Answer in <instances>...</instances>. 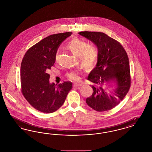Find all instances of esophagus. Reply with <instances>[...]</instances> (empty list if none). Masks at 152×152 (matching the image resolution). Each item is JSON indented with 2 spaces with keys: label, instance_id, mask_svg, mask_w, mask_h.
Here are the masks:
<instances>
[{
  "label": "esophagus",
  "instance_id": "34e87169",
  "mask_svg": "<svg viewBox=\"0 0 152 152\" xmlns=\"http://www.w3.org/2000/svg\"><path fill=\"white\" fill-rule=\"evenodd\" d=\"M81 86H82V84L80 83H75L73 85V87H81Z\"/></svg>",
  "mask_w": 152,
  "mask_h": 152
}]
</instances>
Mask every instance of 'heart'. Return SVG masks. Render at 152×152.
Here are the masks:
<instances>
[{
	"label": "heart",
	"mask_w": 152,
	"mask_h": 152,
	"mask_svg": "<svg viewBox=\"0 0 152 152\" xmlns=\"http://www.w3.org/2000/svg\"><path fill=\"white\" fill-rule=\"evenodd\" d=\"M65 48L76 57H79L80 63L85 67L94 65L99 55L98 48L94 44H88L86 41L78 37L73 38L65 45ZM68 78L73 81L80 79L77 72L69 73Z\"/></svg>",
	"instance_id": "b5f03b06"
}]
</instances>
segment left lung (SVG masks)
<instances>
[{
    "instance_id": "1",
    "label": "left lung",
    "mask_w": 152,
    "mask_h": 152,
    "mask_svg": "<svg viewBox=\"0 0 152 152\" xmlns=\"http://www.w3.org/2000/svg\"><path fill=\"white\" fill-rule=\"evenodd\" d=\"M79 34L94 43L99 51L96 66L87 79L94 85L90 86L93 94L86 102L98 112L110 110L123 100L130 88L128 55L121 44L104 33L83 31ZM111 85L114 88H112Z\"/></svg>"
}]
</instances>
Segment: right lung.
Here are the masks:
<instances>
[{"instance_id": "right-lung-1", "label": "right lung", "mask_w": 152, "mask_h": 152, "mask_svg": "<svg viewBox=\"0 0 152 152\" xmlns=\"http://www.w3.org/2000/svg\"><path fill=\"white\" fill-rule=\"evenodd\" d=\"M72 32L48 36L30 48L20 67L22 92L25 99L37 110L50 113L64 104L72 89L71 82L55 84L50 82L47 73L54 65L58 48Z\"/></svg>"}]
</instances>
